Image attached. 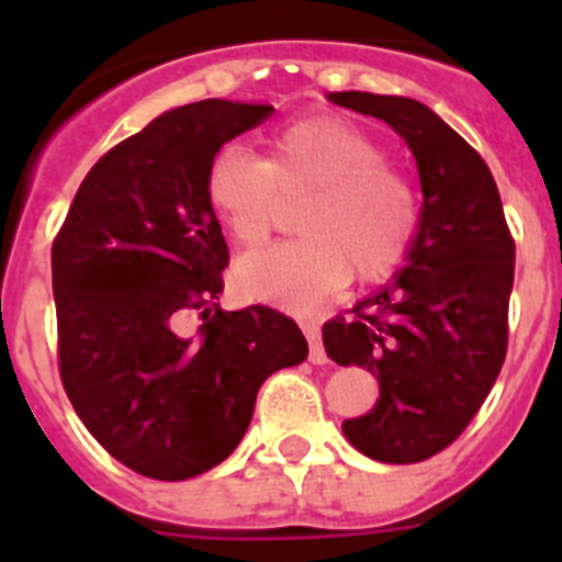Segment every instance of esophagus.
I'll use <instances>...</instances> for the list:
<instances>
[{"instance_id": "1", "label": "esophagus", "mask_w": 562, "mask_h": 562, "mask_svg": "<svg viewBox=\"0 0 562 562\" xmlns=\"http://www.w3.org/2000/svg\"><path fill=\"white\" fill-rule=\"evenodd\" d=\"M301 329H304L306 340H310V360L315 362V366H324L329 357H326L324 340H321V329H317V324H312V321H301Z\"/></svg>"}]
</instances>
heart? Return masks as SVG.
<instances>
[{"mask_svg": "<svg viewBox=\"0 0 562 562\" xmlns=\"http://www.w3.org/2000/svg\"><path fill=\"white\" fill-rule=\"evenodd\" d=\"M301 238L238 261L247 295L290 310H310L351 276L380 284L408 265L422 231V202L389 151L357 123L337 114L278 128L267 157L222 146L205 171V200L241 247L265 245L284 202L304 200Z\"/></svg>", "mask_w": 562, "mask_h": 562, "instance_id": "b5f03b06", "label": "heart"}]
</instances>
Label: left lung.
I'll use <instances>...</instances> for the list:
<instances>
[{
  "label": "left lung",
  "instance_id": "left-lung-1",
  "mask_svg": "<svg viewBox=\"0 0 562 562\" xmlns=\"http://www.w3.org/2000/svg\"><path fill=\"white\" fill-rule=\"evenodd\" d=\"M405 137L419 166L422 231L385 290L324 324L326 355L380 380L366 416L342 422L360 453L416 464L450 448L493 391L509 342L515 238L493 173L425 103L331 92Z\"/></svg>",
  "mask_w": 562,
  "mask_h": 562
}]
</instances>
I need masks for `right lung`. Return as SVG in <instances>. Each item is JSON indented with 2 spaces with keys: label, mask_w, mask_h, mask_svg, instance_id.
<instances>
[{
  "label": "right lung",
  "mask_w": 562,
  "mask_h": 562,
  "mask_svg": "<svg viewBox=\"0 0 562 562\" xmlns=\"http://www.w3.org/2000/svg\"><path fill=\"white\" fill-rule=\"evenodd\" d=\"M272 106L211 98L109 148L53 241L58 374L87 430L134 473L182 481L236 450L261 382L306 357L284 312H222L227 241L207 162ZM203 321L193 336L184 317Z\"/></svg>",
  "instance_id": "add662e5"
}]
</instances>
